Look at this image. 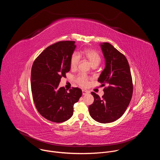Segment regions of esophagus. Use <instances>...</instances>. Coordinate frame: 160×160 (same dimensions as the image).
<instances>
[{
	"label": "esophagus",
	"mask_w": 160,
	"mask_h": 160,
	"mask_svg": "<svg viewBox=\"0 0 160 160\" xmlns=\"http://www.w3.org/2000/svg\"><path fill=\"white\" fill-rule=\"evenodd\" d=\"M88 93V91L85 90H82V94H83V95H85V94H87Z\"/></svg>",
	"instance_id": "34e87169"
}]
</instances>
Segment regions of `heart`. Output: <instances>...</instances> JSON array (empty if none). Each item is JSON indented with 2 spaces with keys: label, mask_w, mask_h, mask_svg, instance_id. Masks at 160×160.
Segmentation results:
<instances>
[{
  "label": "heart",
  "mask_w": 160,
  "mask_h": 160,
  "mask_svg": "<svg viewBox=\"0 0 160 160\" xmlns=\"http://www.w3.org/2000/svg\"><path fill=\"white\" fill-rule=\"evenodd\" d=\"M80 55H83L86 58L94 67L98 66L101 61V56L97 51L92 49H85L80 54L76 52L72 54L70 59V67L72 69L74 70L77 68L80 60ZM91 79L92 78L88 75L84 73H80L76 76L75 82L80 86L87 87L88 86Z\"/></svg>",
  "instance_id": "heart-1"
}]
</instances>
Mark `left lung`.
I'll return each mask as SVG.
<instances>
[{
    "instance_id": "left-lung-1",
    "label": "left lung",
    "mask_w": 160,
    "mask_h": 160,
    "mask_svg": "<svg viewBox=\"0 0 160 160\" xmlns=\"http://www.w3.org/2000/svg\"><path fill=\"white\" fill-rule=\"evenodd\" d=\"M106 60V67L98 82L104 94L100 98L95 92L94 102L88 106L90 115L94 120L107 123L120 118L126 111L132 96L133 83L130 66L126 57L111 44L104 42L101 45Z\"/></svg>"
}]
</instances>
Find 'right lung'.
Masks as SVG:
<instances>
[{
    "mask_svg": "<svg viewBox=\"0 0 160 160\" xmlns=\"http://www.w3.org/2000/svg\"><path fill=\"white\" fill-rule=\"evenodd\" d=\"M75 41H59L48 47L35 59L31 71V89L35 106L47 120L61 123L73 114L74 104L82 95L78 87L68 92L59 84L70 70Z\"/></svg>",
    "mask_w": 160,
    "mask_h": 160,
    "instance_id": "obj_1",
    "label": "right lung"
}]
</instances>
